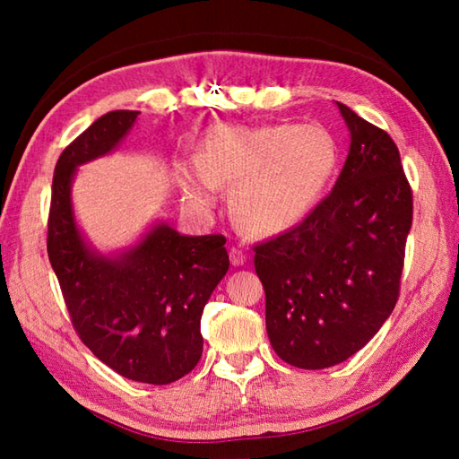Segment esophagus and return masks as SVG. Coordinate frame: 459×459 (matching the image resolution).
Listing matches in <instances>:
<instances>
[{
    "label": "esophagus",
    "mask_w": 459,
    "mask_h": 459,
    "mask_svg": "<svg viewBox=\"0 0 459 459\" xmlns=\"http://www.w3.org/2000/svg\"><path fill=\"white\" fill-rule=\"evenodd\" d=\"M245 261H247V253L243 251V248L232 247L230 248V263H232V265L240 267V265H245Z\"/></svg>",
    "instance_id": "esophagus-1"
}]
</instances>
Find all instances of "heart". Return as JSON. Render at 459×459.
<instances>
[{"label":"heart","instance_id":"b5f03b06","mask_svg":"<svg viewBox=\"0 0 459 459\" xmlns=\"http://www.w3.org/2000/svg\"><path fill=\"white\" fill-rule=\"evenodd\" d=\"M338 166V145L322 126L219 127L178 182L194 206L214 204L219 184L235 186L232 214L247 230L275 237L314 212Z\"/></svg>","mask_w":459,"mask_h":459}]
</instances>
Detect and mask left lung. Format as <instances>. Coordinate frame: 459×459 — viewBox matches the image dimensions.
<instances>
[{
  "label": "left lung",
  "instance_id": "1",
  "mask_svg": "<svg viewBox=\"0 0 459 459\" xmlns=\"http://www.w3.org/2000/svg\"><path fill=\"white\" fill-rule=\"evenodd\" d=\"M336 105L351 150L332 192L298 227L255 247L271 346L307 370L348 360L388 320L413 221L397 145Z\"/></svg>",
  "mask_w": 459,
  "mask_h": 459
}]
</instances>
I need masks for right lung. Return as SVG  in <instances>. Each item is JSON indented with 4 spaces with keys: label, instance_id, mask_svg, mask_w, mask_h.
Returning a JSON list of instances; mask_svg holds the SVG:
<instances>
[{
    "label": "right lung",
    "instance_id": "right-lung-1",
    "mask_svg": "<svg viewBox=\"0 0 459 459\" xmlns=\"http://www.w3.org/2000/svg\"><path fill=\"white\" fill-rule=\"evenodd\" d=\"M139 111L99 117L60 153L54 168L48 259L84 346L121 377L169 385L202 356L200 317L229 271L222 235L188 237L155 221L134 245L103 253L74 216L79 166L115 152Z\"/></svg>",
    "mask_w": 459,
    "mask_h": 459
}]
</instances>
